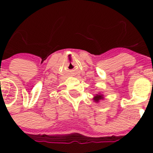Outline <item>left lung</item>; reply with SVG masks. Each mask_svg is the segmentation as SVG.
<instances>
[{
  "label": "left lung",
  "instance_id": "1",
  "mask_svg": "<svg viewBox=\"0 0 153 153\" xmlns=\"http://www.w3.org/2000/svg\"><path fill=\"white\" fill-rule=\"evenodd\" d=\"M93 101L95 102H97L98 103L99 102L100 100H104V95L102 94V93H98L97 94H96L95 96H94V97L93 98Z\"/></svg>",
  "mask_w": 153,
  "mask_h": 153
}]
</instances>
